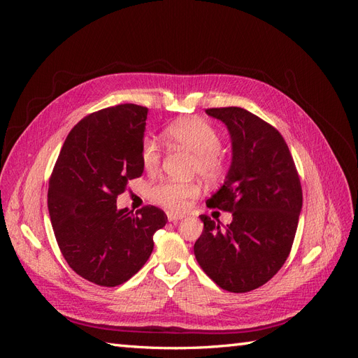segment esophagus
I'll return each instance as SVG.
<instances>
[{
  "label": "esophagus",
  "mask_w": 358,
  "mask_h": 358,
  "mask_svg": "<svg viewBox=\"0 0 358 358\" xmlns=\"http://www.w3.org/2000/svg\"><path fill=\"white\" fill-rule=\"evenodd\" d=\"M182 218H183V215H182V213L167 212V220H169L170 222H176V221H179V220H182Z\"/></svg>",
  "instance_id": "1"
}]
</instances>
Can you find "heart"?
<instances>
[{"label":"heart","mask_w":358,"mask_h":358,"mask_svg":"<svg viewBox=\"0 0 358 358\" xmlns=\"http://www.w3.org/2000/svg\"><path fill=\"white\" fill-rule=\"evenodd\" d=\"M171 148H179L192 154L191 171L204 180H218L225 170V159L220 149L222 138L208 121L187 117L167 125L162 131ZM140 159L146 171H155L161 162V148L152 137H145L140 148ZM200 194L197 182L161 180L149 188V197L169 210H183L191 199Z\"/></svg>","instance_id":"1"}]
</instances>
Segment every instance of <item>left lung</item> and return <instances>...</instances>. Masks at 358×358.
<instances>
[{"label":"left lung","mask_w":358,"mask_h":358,"mask_svg":"<svg viewBox=\"0 0 358 358\" xmlns=\"http://www.w3.org/2000/svg\"><path fill=\"white\" fill-rule=\"evenodd\" d=\"M206 113L229 128L233 161L221 189L206 204L231 212L225 229L200 215L203 233L194 254L203 272L230 292L264 285L284 266L301 210L300 178L284 137L242 107H213Z\"/></svg>","instance_id":"1"}]
</instances>
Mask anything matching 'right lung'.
<instances>
[{
    "label": "right lung",
    "instance_id": "1",
    "mask_svg": "<svg viewBox=\"0 0 358 358\" xmlns=\"http://www.w3.org/2000/svg\"><path fill=\"white\" fill-rule=\"evenodd\" d=\"M148 109L119 104L76 124L64 142L48 191L58 246L76 273L100 287L136 275L154 249V233L167 222L155 206L117 210L128 180L140 178Z\"/></svg>",
    "mask_w": 358,
    "mask_h": 358
}]
</instances>
